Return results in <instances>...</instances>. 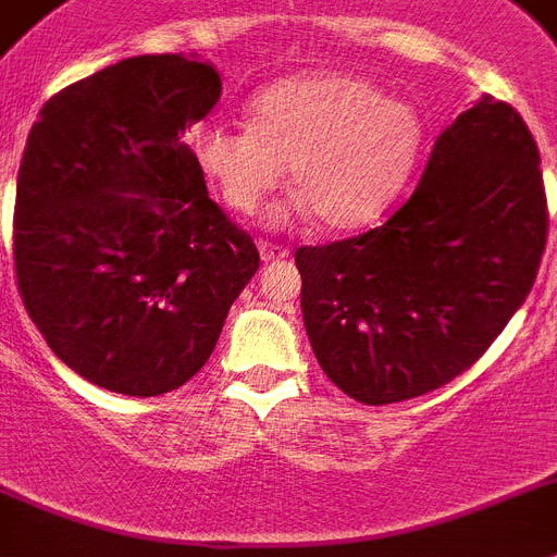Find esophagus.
Listing matches in <instances>:
<instances>
[{"label":"esophagus","instance_id":"obj_1","mask_svg":"<svg viewBox=\"0 0 557 557\" xmlns=\"http://www.w3.org/2000/svg\"><path fill=\"white\" fill-rule=\"evenodd\" d=\"M259 252H261V261H282L289 256L287 247L273 245V242H259Z\"/></svg>","mask_w":557,"mask_h":557}]
</instances>
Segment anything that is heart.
<instances>
[{
    "mask_svg": "<svg viewBox=\"0 0 557 557\" xmlns=\"http://www.w3.org/2000/svg\"><path fill=\"white\" fill-rule=\"evenodd\" d=\"M424 122L401 99L344 71H307L252 96L247 124H207L193 156L219 199L247 215L278 187L289 164L298 199L273 222L312 215L327 230L375 222L410 178Z\"/></svg>",
    "mask_w": 557,
    "mask_h": 557,
    "instance_id": "b5f03b06",
    "label": "heart"
}]
</instances>
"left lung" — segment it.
<instances>
[{
  "label": "left lung",
  "mask_w": 557,
  "mask_h": 557,
  "mask_svg": "<svg viewBox=\"0 0 557 557\" xmlns=\"http://www.w3.org/2000/svg\"><path fill=\"white\" fill-rule=\"evenodd\" d=\"M546 224L530 127L512 104L481 96L444 127L416 193L387 222L296 250L321 370L372 407L444 387L527 301Z\"/></svg>",
  "instance_id": "left-lung-1"
}]
</instances>
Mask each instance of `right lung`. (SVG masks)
<instances>
[{
  "instance_id": "1",
  "label": "right lung",
  "mask_w": 557,
  "mask_h": 557,
  "mask_svg": "<svg viewBox=\"0 0 557 557\" xmlns=\"http://www.w3.org/2000/svg\"><path fill=\"white\" fill-rule=\"evenodd\" d=\"M219 96L210 62L131 57L59 90L30 127L16 282L50 350L96 387L139 398L182 387L259 270L185 141Z\"/></svg>"
}]
</instances>
